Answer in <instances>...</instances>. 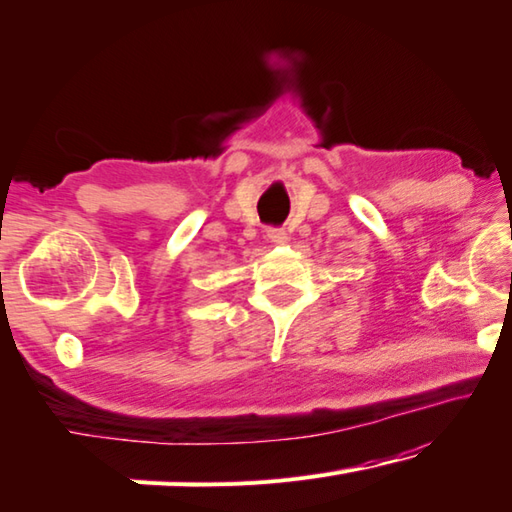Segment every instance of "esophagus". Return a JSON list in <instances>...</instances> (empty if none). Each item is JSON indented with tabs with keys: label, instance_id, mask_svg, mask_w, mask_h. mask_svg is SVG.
<instances>
[{
	"label": "esophagus",
	"instance_id": "34e87169",
	"mask_svg": "<svg viewBox=\"0 0 512 512\" xmlns=\"http://www.w3.org/2000/svg\"><path fill=\"white\" fill-rule=\"evenodd\" d=\"M266 237H269L273 243H287L289 241V237H287V232L282 230V227H269V232H266Z\"/></svg>",
	"mask_w": 512,
	"mask_h": 512
}]
</instances>
